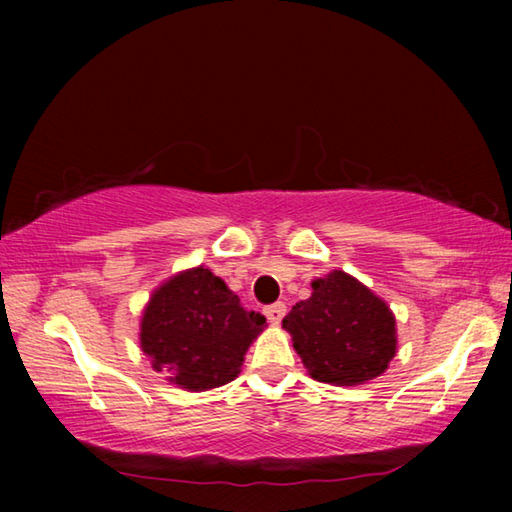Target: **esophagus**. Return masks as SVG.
Wrapping results in <instances>:
<instances>
[{
    "label": "esophagus",
    "instance_id": "esophagus-1",
    "mask_svg": "<svg viewBox=\"0 0 512 512\" xmlns=\"http://www.w3.org/2000/svg\"><path fill=\"white\" fill-rule=\"evenodd\" d=\"M264 314L273 325H277L284 318V314H287V305H284V302H275V305L264 307Z\"/></svg>",
    "mask_w": 512,
    "mask_h": 512
}]
</instances>
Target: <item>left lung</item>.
Returning <instances> with one entry per match:
<instances>
[{"mask_svg":"<svg viewBox=\"0 0 512 512\" xmlns=\"http://www.w3.org/2000/svg\"><path fill=\"white\" fill-rule=\"evenodd\" d=\"M282 320L309 375L336 386L379 377L395 357V318L384 300L348 273L334 271L311 282Z\"/></svg>","mask_w":512,"mask_h":512,"instance_id":"8db88e82","label":"left lung"}]
</instances>
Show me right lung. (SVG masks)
<instances>
[{"label":"right lung","mask_w":512,"mask_h":512,"mask_svg":"<svg viewBox=\"0 0 512 512\" xmlns=\"http://www.w3.org/2000/svg\"><path fill=\"white\" fill-rule=\"evenodd\" d=\"M266 318L246 311L221 277L198 266L153 293L144 309L140 343L155 370L187 391H207L235 379L248 345Z\"/></svg>","instance_id":"right-lung-1"}]
</instances>
